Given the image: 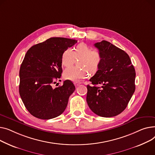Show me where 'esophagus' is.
<instances>
[{
  "mask_svg": "<svg viewBox=\"0 0 155 155\" xmlns=\"http://www.w3.org/2000/svg\"><path fill=\"white\" fill-rule=\"evenodd\" d=\"M80 84H81V83H78V82H75V83H74V85H75L76 87L78 86Z\"/></svg>",
  "mask_w": 155,
  "mask_h": 155,
  "instance_id": "obj_1",
  "label": "esophagus"
}]
</instances>
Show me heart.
Returning a JSON list of instances; mask_svg holds the SVG:
<instances>
[{"instance_id": "1", "label": "heart", "mask_w": 155, "mask_h": 155, "mask_svg": "<svg viewBox=\"0 0 155 155\" xmlns=\"http://www.w3.org/2000/svg\"><path fill=\"white\" fill-rule=\"evenodd\" d=\"M76 58H79L78 63L81 67H72L64 72V77L72 81H79L88 76L89 71L92 73L96 72L102 61V55L99 50L92 48L85 43L78 44L72 51L67 49L61 56V64L68 68L73 65Z\"/></svg>"}]
</instances>
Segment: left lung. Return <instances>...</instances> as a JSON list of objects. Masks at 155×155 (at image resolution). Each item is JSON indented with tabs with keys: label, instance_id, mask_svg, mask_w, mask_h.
<instances>
[{
	"label": "left lung",
	"instance_id": "8db88e82",
	"mask_svg": "<svg viewBox=\"0 0 155 155\" xmlns=\"http://www.w3.org/2000/svg\"><path fill=\"white\" fill-rule=\"evenodd\" d=\"M94 46L103 59L96 73L89 79L93 86H87L86 101L97 115L115 116L125 110L134 92L135 69L128 54L110 42L102 41Z\"/></svg>",
	"mask_w": 155,
	"mask_h": 155
}]
</instances>
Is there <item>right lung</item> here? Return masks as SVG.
I'll return each mask as SVG.
<instances>
[{
	"instance_id": "right-lung-1",
	"label": "right lung",
	"mask_w": 155,
	"mask_h": 155,
	"mask_svg": "<svg viewBox=\"0 0 155 155\" xmlns=\"http://www.w3.org/2000/svg\"><path fill=\"white\" fill-rule=\"evenodd\" d=\"M78 41L51 38L32 46L25 54L19 71V94L26 109L32 116L49 120L61 115L75 90L69 80L53 89L52 84L62 72L61 56Z\"/></svg>"
}]
</instances>
